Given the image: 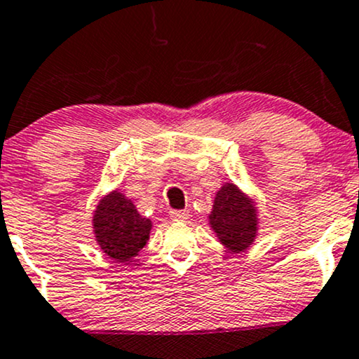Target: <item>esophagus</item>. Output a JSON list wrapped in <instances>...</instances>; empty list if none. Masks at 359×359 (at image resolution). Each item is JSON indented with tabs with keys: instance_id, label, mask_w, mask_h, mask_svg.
Listing matches in <instances>:
<instances>
[{
	"instance_id": "obj_1",
	"label": "esophagus",
	"mask_w": 359,
	"mask_h": 359,
	"mask_svg": "<svg viewBox=\"0 0 359 359\" xmlns=\"http://www.w3.org/2000/svg\"><path fill=\"white\" fill-rule=\"evenodd\" d=\"M169 217H171L172 220H187L188 217H190V212L188 210H171L169 212Z\"/></svg>"
}]
</instances>
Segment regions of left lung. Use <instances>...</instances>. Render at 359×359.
Listing matches in <instances>:
<instances>
[{
  "mask_svg": "<svg viewBox=\"0 0 359 359\" xmlns=\"http://www.w3.org/2000/svg\"><path fill=\"white\" fill-rule=\"evenodd\" d=\"M210 224L231 251H243L255 241L256 208L237 187L227 183L217 193Z\"/></svg>",
  "mask_w": 359,
  "mask_h": 359,
  "instance_id": "left-lung-1",
  "label": "left lung"
}]
</instances>
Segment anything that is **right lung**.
Instances as JSON below:
<instances>
[{"mask_svg":"<svg viewBox=\"0 0 359 359\" xmlns=\"http://www.w3.org/2000/svg\"><path fill=\"white\" fill-rule=\"evenodd\" d=\"M93 224L100 248L118 263L134 257L146 245L151 231V220L144 219L135 205L116 191L100 201Z\"/></svg>","mask_w":359,"mask_h":359,"instance_id":"add662e5","label":"right lung"}]
</instances>
